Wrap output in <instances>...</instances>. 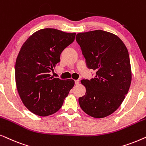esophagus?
I'll return each mask as SVG.
<instances>
[{
    "mask_svg": "<svg viewBox=\"0 0 146 146\" xmlns=\"http://www.w3.org/2000/svg\"><path fill=\"white\" fill-rule=\"evenodd\" d=\"M74 82H75V84H76V85L80 83V80H75Z\"/></svg>",
    "mask_w": 146,
    "mask_h": 146,
    "instance_id": "esophagus-1",
    "label": "esophagus"
}]
</instances>
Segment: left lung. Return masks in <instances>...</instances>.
<instances>
[{
    "instance_id": "left-lung-1",
    "label": "left lung",
    "mask_w": 146,
    "mask_h": 146,
    "mask_svg": "<svg viewBox=\"0 0 146 146\" xmlns=\"http://www.w3.org/2000/svg\"><path fill=\"white\" fill-rule=\"evenodd\" d=\"M87 67L96 71L91 80L84 79L86 94L80 106L88 115L102 118L114 112L128 92L131 81L128 51L121 40L108 32L97 30L77 34Z\"/></svg>"
}]
</instances>
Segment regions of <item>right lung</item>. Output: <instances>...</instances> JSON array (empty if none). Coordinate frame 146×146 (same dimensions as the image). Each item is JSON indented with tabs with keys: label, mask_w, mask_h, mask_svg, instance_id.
I'll return each mask as SVG.
<instances>
[{
	"label": "right lung",
	"mask_w": 146,
	"mask_h": 146,
	"mask_svg": "<svg viewBox=\"0 0 146 146\" xmlns=\"http://www.w3.org/2000/svg\"><path fill=\"white\" fill-rule=\"evenodd\" d=\"M75 36L54 29H41L21 47L15 64L16 84L24 105L35 114L47 116L58 111L74 86V80L53 78L50 72Z\"/></svg>",
	"instance_id": "add662e5"
}]
</instances>
